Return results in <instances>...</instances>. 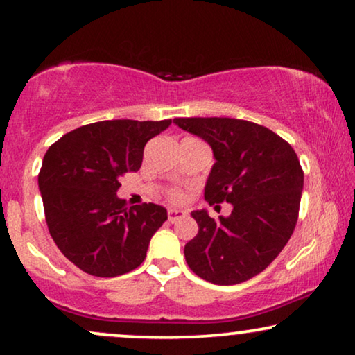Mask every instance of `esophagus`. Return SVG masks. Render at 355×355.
I'll return each mask as SVG.
<instances>
[{
    "label": "esophagus",
    "instance_id": "esophagus-1",
    "mask_svg": "<svg viewBox=\"0 0 355 355\" xmlns=\"http://www.w3.org/2000/svg\"><path fill=\"white\" fill-rule=\"evenodd\" d=\"M186 216V213L182 210H169L168 211V221L169 223H176L178 220H182V218Z\"/></svg>",
    "mask_w": 355,
    "mask_h": 355
}]
</instances>
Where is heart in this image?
Wrapping results in <instances>:
<instances>
[{"label": "heart", "mask_w": 355, "mask_h": 355, "mask_svg": "<svg viewBox=\"0 0 355 355\" xmlns=\"http://www.w3.org/2000/svg\"><path fill=\"white\" fill-rule=\"evenodd\" d=\"M166 197H168V200H171L174 203L182 202V198H184L182 192L179 191V189H169V191L166 192Z\"/></svg>", "instance_id": "obj_1"}]
</instances>
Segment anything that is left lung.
<instances>
[{
	"instance_id": "1",
	"label": "left lung",
	"mask_w": 355,
	"mask_h": 355,
	"mask_svg": "<svg viewBox=\"0 0 355 355\" xmlns=\"http://www.w3.org/2000/svg\"><path fill=\"white\" fill-rule=\"evenodd\" d=\"M210 144L216 163L205 186L210 205L227 202V218L192 211L198 232L184 247L193 273L213 284L254 278L288 244L297 223L304 171L294 148L265 125L232 118H176Z\"/></svg>"
}]
</instances>
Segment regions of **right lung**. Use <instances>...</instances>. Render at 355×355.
Wrapping results in <instances>:
<instances>
[{"label": "right lung", "mask_w": 355, "mask_h": 355, "mask_svg": "<svg viewBox=\"0 0 355 355\" xmlns=\"http://www.w3.org/2000/svg\"><path fill=\"white\" fill-rule=\"evenodd\" d=\"M169 124L100 121L71 130L46 150L38 187L48 231L77 268L113 278L145 260L166 210L155 203L129 208L116 192L121 176L140 169L145 144Z\"/></svg>", "instance_id": "add662e5"}]
</instances>
